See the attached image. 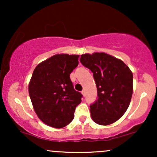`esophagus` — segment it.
I'll use <instances>...</instances> for the list:
<instances>
[{
  "label": "esophagus",
  "mask_w": 157,
  "mask_h": 157,
  "mask_svg": "<svg viewBox=\"0 0 157 157\" xmlns=\"http://www.w3.org/2000/svg\"><path fill=\"white\" fill-rule=\"evenodd\" d=\"M82 94L83 95V97H86V92H85V91H82Z\"/></svg>",
  "instance_id": "34e87169"
}]
</instances>
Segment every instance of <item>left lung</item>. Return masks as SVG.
Wrapping results in <instances>:
<instances>
[{"label":"left lung","instance_id":"8db88e82","mask_svg":"<svg viewBox=\"0 0 157 157\" xmlns=\"http://www.w3.org/2000/svg\"><path fill=\"white\" fill-rule=\"evenodd\" d=\"M80 63L91 70L97 100L90 105L92 120L101 125L118 120L125 113L133 94V74L121 60L105 53L84 54Z\"/></svg>","mask_w":157,"mask_h":157}]
</instances>
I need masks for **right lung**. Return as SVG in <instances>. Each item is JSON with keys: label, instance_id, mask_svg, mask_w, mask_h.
Returning <instances> with one entry per match:
<instances>
[{"label": "right lung", "instance_id": "right-lung-1", "mask_svg": "<svg viewBox=\"0 0 157 157\" xmlns=\"http://www.w3.org/2000/svg\"><path fill=\"white\" fill-rule=\"evenodd\" d=\"M79 55H55L34 70L29 93L36 113L47 125L60 128L75 117L82 94L75 91L70 74L78 66Z\"/></svg>", "mask_w": 157, "mask_h": 157}]
</instances>
